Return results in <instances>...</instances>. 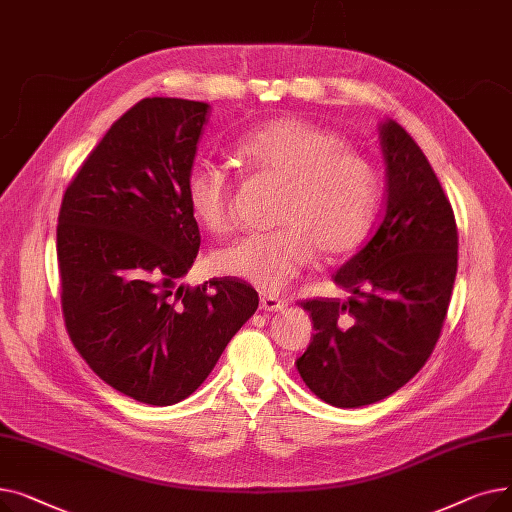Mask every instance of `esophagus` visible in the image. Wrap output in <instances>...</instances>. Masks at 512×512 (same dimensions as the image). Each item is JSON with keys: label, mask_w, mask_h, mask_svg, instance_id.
<instances>
[{"label": "esophagus", "mask_w": 512, "mask_h": 512, "mask_svg": "<svg viewBox=\"0 0 512 512\" xmlns=\"http://www.w3.org/2000/svg\"><path fill=\"white\" fill-rule=\"evenodd\" d=\"M286 307V301L274 297V294H261V309L265 311H282Z\"/></svg>", "instance_id": "esophagus-1"}]
</instances>
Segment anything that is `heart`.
<instances>
[{
    "mask_svg": "<svg viewBox=\"0 0 512 512\" xmlns=\"http://www.w3.org/2000/svg\"><path fill=\"white\" fill-rule=\"evenodd\" d=\"M236 155L251 174L286 182L276 230L251 234L213 255L215 270L274 292L315 257L355 251L367 238L380 203V174L365 155L346 149L340 134L299 118H278L247 132ZM193 218L211 234L236 226L234 184L211 159H197L184 180Z\"/></svg>",
    "mask_w": 512,
    "mask_h": 512,
    "instance_id": "heart-1",
    "label": "heart"
}]
</instances>
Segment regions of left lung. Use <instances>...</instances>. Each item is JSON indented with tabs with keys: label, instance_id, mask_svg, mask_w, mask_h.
Masks as SVG:
<instances>
[{
	"label": "left lung",
	"instance_id": "1",
	"mask_svg": "<svg viewBox=\"0 0 512 512\" xmlns=\"http://www.w3.org/2000/svg\"><path fill=\"white\" fill-rule=\"evenodd\" d=\"M386 211L334 282L351 297L311 299L313 340L297 369L332 407L357 409L405 386L440 338L459 263V232L442 184L411 134L380 126Z\"/></svg>",
	"mask_w": 512,
	"mask_h": 512
}]
</instances>
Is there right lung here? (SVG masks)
Returning <instances> with one entry per match:
<instances>
[{"mask_svg":"<svg viewBox=\"0 0 512 512\" xmlns=\"http://www.w3.org/2000/svg\"><path fill=\"white\" fill-rule=\"evenodd\" d=\"M207 112L174 97L130 107L80 166L58 215L74 348L105 384L155 407L191 396L259 305L236 278L180 284L201 245L184 180Z\"/></svg>","mask_w":512,"mask_h":512,"instance_id":"1","label":"right lung"}]
</instances>
